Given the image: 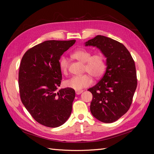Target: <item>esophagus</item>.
<instances>
[{
	"label": "esophagus",
	"instance_id": "obj_1",
	"mask_svg": "<svg viewBox=\"0 0 154 154\" xmlns=\"http://www.w3.org/2000/svg\"><path fill=\"white\" fill-rule=\"evenodd\" d=\"M82 92H83V90H77V91H76V94H78V95L80 94L81 93H82Z\"/></svg>",
	"mask_w": 154,
	"mask_h": 154
}]
</instances>
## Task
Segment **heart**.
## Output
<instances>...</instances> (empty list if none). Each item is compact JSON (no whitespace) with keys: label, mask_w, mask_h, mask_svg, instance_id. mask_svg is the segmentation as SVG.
I'll return each mask as SVG.
<instances>
[{"label":"heart","mask_w":154,"mask_h":154,"mask_svg":"<svg viewBox=\"0 0 154 154\" xmlns=\"http://www.w3.org/2000/svg\"><path fill=\"white\" fill-rule=\"evenodd\" d=\"M72 56L74 58L85 63L84 71L89 73L92 77L98 79L103 76L106 69V61L104 55L102 53L92 55L91 51L80 48L74 51ZM59 66L62 73L67 74L69 62L66 57L63 56L60 59ZM92 83L91 76L88 74H85L81 76H74L70 78L65 81L64 85L74 90H80L90 86Z\"/></svg>","instance_id":"1"}]
</instances>
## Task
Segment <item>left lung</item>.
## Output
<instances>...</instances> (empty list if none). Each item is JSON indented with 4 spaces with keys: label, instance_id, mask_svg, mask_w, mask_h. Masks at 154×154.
I'll return each instance as SVG.
<instances>
[{
    "label": "left lung",
    "instance_id": "obj_1",
    "mask_svg": "<svg viewBox=\"0 0 154 154\" xmlns=\"http://www.w3.org/2000/svg\"><path fill=\"white\" fill-rule=\"evenodd\" d=\"M85 45L96 46L106 58L103 77L88 89L92 94L91 112L101 122L113 123L131 106L137 85L134 60L123 44L105 36L97 35Z\"/></svg>",
    "mask_w": 154,
    "mask_h": 154
}]
</instances>
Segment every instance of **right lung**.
<instances>
[{
  "label": "right lung",
  "mask_w": 154,
  "mask_h": 154,
  "mask_svg": "<svg viewBox=\"0 0 154 154\" xmlns=\"http://www.w3.org/2000/svg\"><path fill=\"white\" fill-rule=\"evenodd\" d=\"M75 42L45 41L27 50L22 58L18 72L20 100L36 122L45 127H60L71 114L75 91L68 87L56 91L62 79L59 60Z\"/></svg>",
  "instance_id": "1"
}]
</instances>
